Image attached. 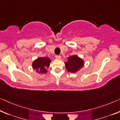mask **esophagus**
<instances>
[{
  "label": "esophagus",
  "mask_w": 120,
  "mask_h": 120,
  "mask_svg": "<svg viewBox=\"0 0 120 120\" xmlns=\"http://www.w3.org/2000/svg\"><path fill=\"white\" fill-rule=\"evenodd\" d=\"M56 59L58 60H60V59H61V56H56Z\"/></svg>",
  "instance_id": "obj_1"
}]
</instances>
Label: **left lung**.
Returning <instances> with one entry per match:
<instances>
[{
  "label": "left lung",
  "instance_id": "obj_1",
  "mask_svg": "<svg viewBox=\"0 0 120 120\" xmlns=\"http://www.w3.org/2000/svg\"><path fill=\"white\" fill-rule=\"evenodd\" d=\"M67 59L64 62L65 67L67 71L70 73H76L84 66V61L75 55L68 57Z\"/></svg>",
  "mask_w": 120,
  "mask_h": 120
}]
</instances>
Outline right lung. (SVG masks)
<instances>
[{
    "label": "right lung",
    "mask_w": 120,
    "mask_h": 120,
    "mask_svg": "<svg viewBox=\"0 0 120 120\" xmlns=\"http://www.w3.org/2000/svg\"><path fill=\"white\" fill-rule=\"evenodd\" d=\"M51 60L50 58L47 57L38 58L34 60L32 66L33 69L36 70V71L39 74H45L47 73L46 69L49 67Z\"/></svg>",
    "instance_id": "1"
}]
</instances>
